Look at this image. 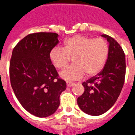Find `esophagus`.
Returning a JSON list of instances; mask_svg holds the SVG:
<instances>
[{
    "mask_svg": "<svg viewBox=\"0 0 135 135\" xmlns=\"http://www.w3.org/2000/svg\"><path fill=\"white\" fill-rule=\"evenodd\" d=\"M73 85H74V83H73V82H69V81L66 82V86H67L68 87H71L72 86H73Z\"/></svg>",
    "mask_w": 135,
    "mask_h": 135,
    "instance_id": "obj_1",
    "label": "esophagus"
}]
</instances>
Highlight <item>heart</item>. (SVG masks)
Segmentation results:
<instances>
[{
	"instance_id": "obj_1",
	"label": "heart",
	"mask_w": 135,
	"mask_h": 135,
	"mask_svg": "<svg viewBox=\"0 0 135 135\" xmlns=\"http://www.w3.org/2000/svg\"><path fill=\"white\" fill-rule=\"evenodd\" d=\"M108 54V44L103 38L75 36L64 42L63 47L55 46L49 52V59L56 69L64 68L70 57L73 64L60 73L66 81H74L94 76L102 71Z\"/></svg>"
}]
</instances>
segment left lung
I'll return each mask as SVG.
<instances>
[{
	"label": "left lung",
	"instance_id": "1",
	"mask_svg": "<svg viewBox=\"0 0 135 135\" xmlns=\"http://www.w3.org/2000/svg\"><path fill=\"white\" fill-rule=\"evenodd\" d=\"M109 43L108 55L99 74L82 85L84 92L78 98L80 109L88 115H102L116 102L123 88L126 75V58L123 49L114 38L102 35Z\"/></svg>",
	"mask_w": 135,
	"mask_h": 135
}]
</instances>
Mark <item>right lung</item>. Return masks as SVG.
<instances>
[{
	"label": "right lung",
	"mask_w": 135,
	"mask_h": 135,
	"mask_svg": "<svg viewBox=\"0 0 135 135\" xmlns=\"http://www.w3.org/2000/svg\"><path fill=\"white\" fill-rule=\"evenodd\" d=\"M58 42L55 33H31L12 51L9 75L13 92L22 107L38 117L57 110L60 95L66 88L49 59V52Z\"/></svg>",
	"instance_id": "right-lung-1"
}]
</instances>
